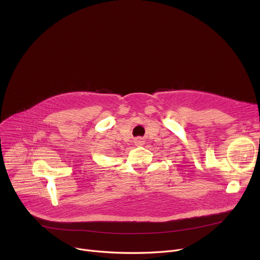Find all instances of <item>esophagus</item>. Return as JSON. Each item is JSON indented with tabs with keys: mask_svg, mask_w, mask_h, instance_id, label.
Returning <instances> with one entry per match:
<instances>
[{
	"mask_svg": "<svg viewBox=\"0 0 260 260\" xmlns=\"http://www.w3.org/2000/svg\"><path fill=\"white\" fill-rule=\"evenodd\" d=\"M135 143L137 144V145H141V144H143V141L141 139H137V140L135 141Z\"/></svg>",
	"mask_w": 260,
	"mask_h": 260,
	"instance_id": "34e87169",
	"label": "esophagus"
}]
</instances>
